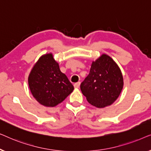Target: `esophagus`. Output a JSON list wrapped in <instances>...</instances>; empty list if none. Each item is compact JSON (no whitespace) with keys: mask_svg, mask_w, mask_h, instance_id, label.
<instances>
[{"mask_svg":"<svg viewBox=\"0 0 151 151\" xmlns=\"http://www.w3.org/2000/svg\"><path fill=\"white\" fill-rule=\"evenodd\" d=\"M80 82H77V83L74 84V87L78 88L80 87Z\"/></svg>","mask_w":151,"mask_h":151,"instance_id":"1","label":"esophagus"}]
</instances>
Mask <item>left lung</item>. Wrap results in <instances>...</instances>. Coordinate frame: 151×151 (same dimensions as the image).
I'll use <instances>...</instances> for the list:
<instances>
[{
	"instance_id": "8db88e82",
	"label": "left lung",
	"mask_w": 151,
	"mask_h": 151,
	"mask_svg": "<svg viewBox=\"0 0 151 151\" xmlns=\"http://www.w3.org/2000/svg\"><path fill=\"white\" fill-rule=\"evenodd\" d=\"M123 76L115 62L102 54L91 64L89 74L80 84L86 100L97 108L112 104L123 88Z\"/></svg>"
}]
</instances>
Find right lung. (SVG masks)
Instances as JSON below:
<instances>
[{"instance_id": "1", "label": "right lung", "mask_w": 151, "mask_h": 151, "mask_svg": "<svg viewBox=\"0 0 151 151\" xmlns=\"http://www.w3.org/2000/svg\"><path fill=\"white\" fill-rule=\"evenodd\" d=\"M28 84L34 98L46 106H56L74 89L67 76L60 71L52 53L39 58L29 75Z\"/></svg>"}]
</instances>
